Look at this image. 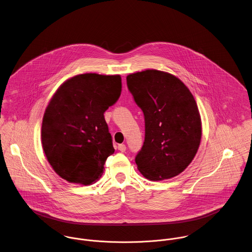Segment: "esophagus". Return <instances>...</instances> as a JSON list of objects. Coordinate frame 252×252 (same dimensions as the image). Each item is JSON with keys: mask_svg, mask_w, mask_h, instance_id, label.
Segmentation results:
<instances>
[{"mask_svg": "<svg viewBox=\"0 0 252 252\" xmlns=\"http://www.w3.org/2000/svg\"><path fill=\"white\" fill-rule=\"evenodd\" d=\"M118 150H119L120 152H122V153H125L126 150V145H124V144H120V145L118 146Z\"/></svg>", "mask_w": 252, "mask_h": 252, "instance_id": "1", "label": "esophagus"}]
</instances>
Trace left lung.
<instances>
[{
  "instance_id": "left-lung-1",
  "label": "left lung",
  "mask_w": 252,
  "mask_h": 252,
  "mask_svg": "<svg viewBox=\"0 0 252 252\" xmlns=\"http://www.w3.org/2000/svg\"><path fill=\"white\" fill-rule=\"evenodd\" d=\"M145 118V141L135 162L150 180L172 178L192 162L201 139V120L187 86L173 75L146 70L126 77Z\"/></svg>"
}]
</instances>
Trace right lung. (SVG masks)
<instances>
[{
  "label": "right lung",
  "mask_w": 252,
  "mask_h": 252,
  "mask_svg": "<svg viewBox=\"0 0 252 252\" xmlns=\"http://www.w3.org/2000/svg\"><path fill=\"white\" fill-rule=\"evenodd\" d=\"M119 75L82 74L66 80L51 98L42 122L46 157L63 179L90 185L114 154L103 113L120 97Z\"/></svg>",
  "instance_id": "right-lung-1"
}]
</instances>
